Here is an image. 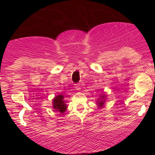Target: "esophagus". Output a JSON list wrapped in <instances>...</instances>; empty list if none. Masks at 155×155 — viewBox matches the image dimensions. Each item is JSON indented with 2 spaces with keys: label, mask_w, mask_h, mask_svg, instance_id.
Masks as SVG:
<instances>
[{
  "label": "esophagus",
  "mask_w": 155,
  "mask_h": 155,
  "mask_svg": "<svg viewBox=\"0 0 155 155\" xmlns=\"http://www.w3.org/2000/svg\"><path fill=\"white\" fill-rule=\"evenodd\" d=\"M74 87H75V89H76V90H80L81 89V85H80V84H75Z\"/></svg>",
  "instance_id": "1"
}]
</instances>
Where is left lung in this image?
Instances as JSON below:
<instances>
[{"mask_svg": "<svg viewBox=\"0 0 155 155\" xmlns=\"http://www.w3.org/2000/svg\"><path fill=\"white\" fill-rule=\"evenodd\" d=\"M105 100H106V94H101L99 98H98V101H97V102H96V105H98V108L104 107Z\"/></svg>", "mask_w": 155, "mask_h": 155, "instance_id": "8db88e82", "label": "left lung"}]
</instances>
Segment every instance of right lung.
Instances as JSON below:
<instances>
[{
    "mask_svg": "<svg viewBox=\"0 0 155 155\" xmlns=\"http://www.w3.org/2000/svg\"><path fill=\"white\" fill-rule=\"evenodd\" d=\"M53 109L60 113V114H64L68 109V105L64 100V96L63 94H59L53 99Z\"/></svg>",
    "mask_w": 155,
    "mask_h": 155,
    "instance_id": "1",
    "label": "right lung"
}]
</instances>
